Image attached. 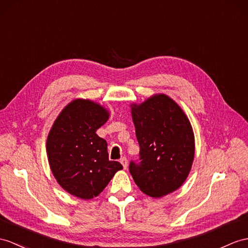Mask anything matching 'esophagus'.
Wrapping results in <instances>:
<instances>
[{
  "label": "esophagus",
  "instance_id": "34e87169",
  "mask_svg": "<svg viewBox=\"0 0 248 248\" xmlns=\"http://www.w3.org/2000/svg\"><path fill=\"white\" fill-rule=\"evenodd\" d=\"M120 162H121V164L123 165L124 170H126V168H127V166H128V161H127V159H126L125 156H123V158H121Z\"/></svg>",
  "mask_w": 248,
  "mask_h": 248
}]
</instances>
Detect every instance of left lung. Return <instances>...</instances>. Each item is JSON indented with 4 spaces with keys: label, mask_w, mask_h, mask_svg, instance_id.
I'll list each match as a JSON object with an SVG mask.
<instances>
[{
    "label": "left lung",
    "mask_w": 248,
    "mask_h": 248,
    "mask_svg": "<svg viewBox=\"0 0 248 248\" xmlns=\"http://www.w3.org/2000/svg\"><path fill=\"white\" fill-rule=\"evenodd\" d=\"M139 160L129 171L144 194L160 198L178 189L190 171L195 155L191 125L176 102L165 94L131 108Z\"/></svg>",
    "instance_id": "1"
}]
</instances>
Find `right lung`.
I'll return each mask as SVG.
<instances>
[{
    "label": "right lung",
    "mask_w": 248,
    "mask_h": 248,
    "mask_svg": "<svg viewBox=\"0 0 248 248\" xmlns=\"http://www.w3.org/2000/svg\"><path fill=\"white\" fill-rule=\"evenodd\" d=\"M108 112L89 100H75L59 114L48 135L47 155L54 178L72 196H98L123 166L109 161L107 142L95 134Z\"/></svg>",
    "instance_id": "1"
}]
</instances>
